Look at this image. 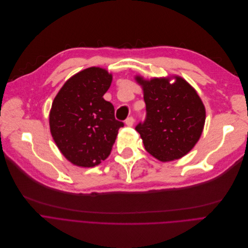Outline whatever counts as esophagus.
I'll list each match as a JSON object with an SVG mask.
<instances>
[{
	"instance_id": "obj_1",
	"label": "esophagus",
	"mask_w": 248,
	"mask_h": 248,
	"mask_svg": "<svg viewBox=\"0 0 248 248\" xmlns=\"http://www.w3.org/2000/svg\"><path fill=\"white\" fill-rule=\"evenodd\" d=\"M134 121H135V119L133 117H128L126 121H125V123H126L127 126H132L134 124Z\"/></svg>"
}]
</instances>
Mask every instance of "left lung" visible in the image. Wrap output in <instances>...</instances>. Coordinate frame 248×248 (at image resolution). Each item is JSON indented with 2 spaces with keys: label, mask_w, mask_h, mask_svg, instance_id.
<instances>
[{
  "label": "left lung",
  "mask_w": 248,
  "mask_h": 248,
  "mask_svg": "<svg viewBox=\"0 0 248 248\" xmlns=\"http://www.w3.org/2000/svg\"><path fill=\"white\" fill-rule=\"evenodd\" d=\"M143 88L146 117L135 130L145 149L161 161L179 159L190 151L202 134L206 111L197 92L180 78L145 80L136 77Z\"/></svg>",
  "instance_id": "8db88e82"
}]
</instances>
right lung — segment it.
Wrapping results in <instances>:
<instances>
[{"mask_svg":"<svg viewBox=\"0 0 248 248\" xmlns=\"http://www.w3.org/2000/svg\"><path fill=\"white\" fill-rule=\"evenodd\" d=\"M112 75L89 67L70 78L58 92L49 114L50 132L62 155L78 167L92 168L110 155L118 130L114 106L103 96Z\"/></svg>","mask_w":248,"mask_h":248,"instance_id":"obj_1","label":"right lung"}]
</instances>
